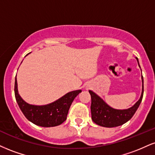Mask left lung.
Wrapping results in <instances>:
<instances>
[{"instance_id": "8db88e82", "label": "left lung", "mask_w": 155, "mask_h": 155, "mask_svg": "<svg viewBox=\"0 0 155 155\" xmlns=\"http://www.w3.org/2000/svg\"><path fill=\"white\" fill-rule=\"evenodd\" d=\"M136 58L139 66L138 58ZM141 79H142V91H141L140 99L131 107L126 110H117L110 107L97 94L89 90V92L92 98V104H91L92 120L99 126L107 128L117 127L129 120L137 110L142 100L143 94V80L142 76H141Z\"/></svg>"}]
</instances>
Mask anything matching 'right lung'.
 Returning <instances> with one entry per match:
<instances>
[{
	"instance_id": "right-lung-1",
	"label": "right lung",
	"mask_w": 155,
	"mask_h": 155,
	"mask_svg": "<svg viewBox=\"0 0 155 155\" xmlns=\"http://www.w3.org/2000/svg\"><path fill=\"white\" fill-rule=\"evenodd\" d=\"M81 92L80 89L72 91L48 105H29L18 94L16 76L15 78V97L20 109L28 120L42 127H53L63 124L66 120L71 105Z\"/></svg>"
}]
</instances>
